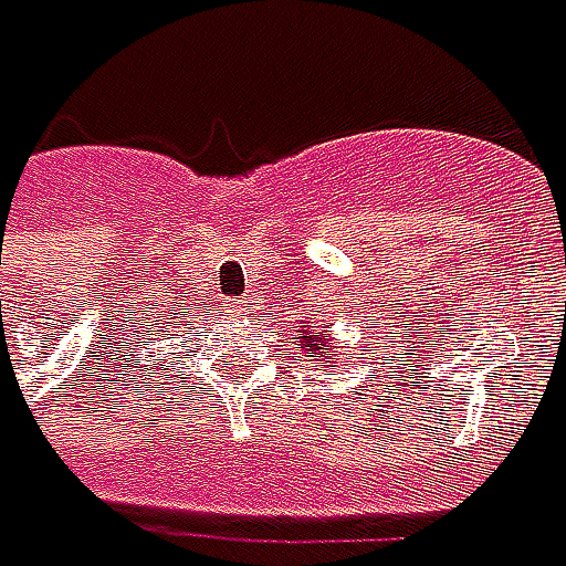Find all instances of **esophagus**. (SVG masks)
Here are the masks:
<instances>
[{
    "label": "esophagus",
    "mask_w": 566,
    "mask_h": 566,
    "mask_svg": "<svg viewBox=\"0 0 566 566\" xmlns=\"http://www.w3.org/2000/svg\"><path fill=\"white\" fill-rule=\"evenodd\" d=\"M226 308H229L232 315H241V312H244V302H241V298H229V302H226Z\"/></svg>",
    "instance_id": "34e87169"
}]
</instances>
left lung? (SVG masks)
Returning a JSON list of instances; mask_svg holds the SVG:
<instances>
[{"instance_id":"1","label":"left lung","mask_w":566,"mask_h":566,"mask_svg":"<svg viewBox=\"0 0 566 566\" xmlns=\"http://www.w3.org/2000/svg\"><path fill=\"white\" fill-rule=\"evenodd\" d=\"M305 327V325H302ZM298 340V337H296ZM298 347H302V350H318V354H327V359H331V347H327V340L325 337H322V334H302V340H298Z\"/></svg>"}]
</instances>
